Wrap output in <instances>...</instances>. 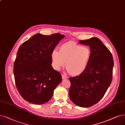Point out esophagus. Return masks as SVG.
I'll list each match as a JSON object with an SVG mask.
<instances>
[{
  "label": "esophagus",
  "mask_w": 125,
  "mask_h": 125,
  "mask_svg": "<svg viewBox=\"0 0 125 125\" xmlns=\"http://www.w3.org/2000/svg\"><path fill=\"white\" fill-rule=\"evenodd\" d=\"M62 79H66L67 78V77L66 75L62 74Z\"/></svg>",
  "instance_id": "obj_1"
}]
</instances>
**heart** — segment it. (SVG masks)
<instances>
[{
  "label": "heart",
  "instance_id": "obj_1",
  "mask_svg": "<svg viewBox=\"0 0 125 125\" xmlns=\"http://www.w3.org/2000/svg\"><path fill=\"white\" fill-rule=\"evenodd\" d=\"M91 55V49L88 46L69 41L62 45L59 51L54 50L52 52L51 59L55 70H59L66 62L67 71L72 75H77L87 69Z\"/></svg>",
  "mask_w": 125,
  "mask_h": 125
}]
</instances>
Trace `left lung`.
Listing matches in <instances>:
<instances>
[{
	"label": "left lung",
	"instance_id": "8db88e82",
	"mask_svg": "<svg viewBox=\"0 0 125 125\" xmlns=\"http://www.w3.org/2000/svg\"><path fill=\"white\" fill-rule=\"evenodd\" d=\"M79 43L89 46L91 58L84 72L69 78L71 86L69 96L76 105L88 107L99 101L109 87L112 80L114 62L110 51L98 38L80 40Z\"/></svg>",
	"mask_w": 125,
	"mask_h": 125
}]
</instances>
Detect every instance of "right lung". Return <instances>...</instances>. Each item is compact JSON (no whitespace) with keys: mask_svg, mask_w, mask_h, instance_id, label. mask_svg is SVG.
I'll list each match as a JSON object with an SVG mask.
<instances>
[{"mask_svg":"<svg viewBox=\"0 0 125 125\" xmlns=\"http://www.w3.org/2000/svg\"><path fill=\"white\" fill-rule=\"evenodd\" d=\"M64 37L59 33L50 36L37 33L19 48L13 72L16 88L26 101L45 104L62 81L61 73L51 66V53Z\"/></svg>","mask_w":125,"mask_h":125,"instance_id":"right-lung-1","label":"right lung"}]
</instances>
